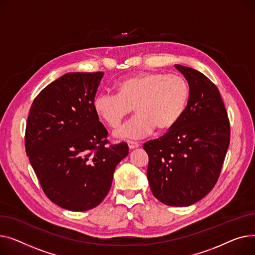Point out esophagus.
I'll return each instance as SVG.
<instances>
[{"label":"esophagus","mask_w":255,"mask_h":255,"mask_svg":"<svg viewBox=\"0 0 255 255\" xmlns=\"http://www.w3.org/2000/svg\"><path fill=\"white\" fill-rule=\"evenodd\" d=\"M128 145L129 149H134V148L139 147V143L134 142V141H128Z\"/></svg>","instance_id":"obj_1"}]
</instances>
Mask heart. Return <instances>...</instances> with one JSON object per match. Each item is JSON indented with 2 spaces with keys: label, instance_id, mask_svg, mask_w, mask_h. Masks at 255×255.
I'll use <instances>...</instances> for the list:
<instances>
[{
  "label": "heart",
  "instance_id": "heart-1",
  "mask_svg": "<svg viewBox=\"0 0 255 255\" xmlns=\"http://www.w3.org/2000/svg\"><path fill=\"white\" fill-rule=\"evenodd\" d=\"M116 94L101 93L94 99V110L102 122L116 128L132 111L131 121L116 132L117 137L138 139L156 128H172L183 115L189 100V84L180 75L145 72L115 84Z\"/></svg>",
  "mask_w": 255,
  "mask_h": 255
}]
</instances>
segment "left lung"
Listing matches in <instances>:
<instances>
[{
	"label": "left lung",
	"instance_id": "obj_1",
	"mask_svg": "<svg viewBox=\"0 0 255 255\" xmlns=\"http://www.w3.org/2000/svg\"><path fill=\"white\" fill-rule=\"evenodd\" d=\"M189 84L187 107L162 137L143 145L153 196L168 206L186 207L216 184L230 145V121L217 86L201 72L175 65Z\"/></svg>",
	"mask_w": 255,
	"mask_h": 255
}]
</instances>
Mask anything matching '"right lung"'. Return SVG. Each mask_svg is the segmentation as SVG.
<instances>
[{
    "label": "right lung",
    "instance_id": "right-lung-1",
    "mask_svg": "<svg viewBox=\"0 0 255 255\" xmlns=\"http://www.w3.org/2000/svg\"><path fill=\"white\" fill-rule=\"evenodd\" d=\"M103 72L68 73L34 100L25 128V151L47 198L70 211L97 207L110 190L126 142L108 145V131L94 110Z\"/></svg>",
    "mask_w": 255,
    "mask_h": 255
}]
</instances>
